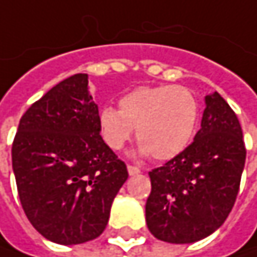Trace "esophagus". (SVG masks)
Listing matches in <instances>:
<instances>
[{
	"label": "esophagus",
	"mask_w": 257,
	"mask_h": 257,
	"mask_svg": "<svg viewBox=\"0 0 257 257\" xmlns=\"http://www.w3.org/2000/svg\"><path fill=\"white\" fill-rule=\"evenodd\" d=\"M127 170H128V174L130 175H138L142 171L139 167H135V165H127Z\"/></svg>",
	"instance_id": "obj_1"
}]
</instances>
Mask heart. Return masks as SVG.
I'll return each mask as SVG.
<instances>
[{"mask_svg": "<svg viewBox=\"0 0 257 257\" xmlns=\"http://www.w3.org/2000/svg\"><path fill=\"white\" fill-rule=\"evenodd\" d=\"M199 114V102L184 86H139L119 99V109L102 108L99 127L103 142L114 151H119L136 128L142 143L139 152L167 161L190 145Z\"/></svg>", "mask_w": 257, "mask_h": 257, "instance_id": "1", "label": "heart"}]
</instances>
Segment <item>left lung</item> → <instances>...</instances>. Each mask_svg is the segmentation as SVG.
<instances>
[{"instance_id": "obj_1", "label": "left lung", "mask_w": 257, "mask_h": 257, "mask_svg": "<svg viewBox=\"0 0 257 257\" xmlns=\"http://www.w3.org/2000/svg\"><path fill=\"white\" fill-rule=\"evenodd\" d=\"M205 102L194 140L149 173L146 224L167 243L186 244L211 235L227 219L240 189L246 162L241 125L218 92Z\"/></svg>"}]
</instances>
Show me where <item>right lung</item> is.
<instances>
[{
  "instance_id": "1",
  "label": "right lung",
  "mask_w": 257,
  "mask_h": 257,
  "mask_svg": "<svg viewBox=\"0 0 257 257\" xmlns=\"http://www.w3.org/2000/svg\"><path fill=\"white\" fill-rule=\"evenodd\" d=\"M20 203L30 224L58 244L99 237L125 164L101 138L87 74L55 84L20 118L11 148Z\"/></svg>"
}]
</instances>
